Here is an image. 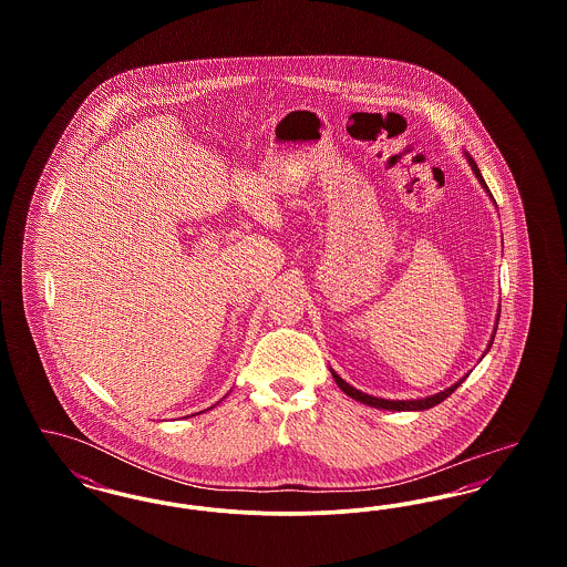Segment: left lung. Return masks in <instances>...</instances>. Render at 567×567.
I'll return each mask as SVG.
<instances>
[{"label": "left lung", "mask_w": 567, "mask_h": 567, "mask_svg": "<svg viewBox=\"0 0 567 567\" xmlns=\"http://www.w3.org/2000/svg\"><path fill=\"white\" fill-rule=\"evenodd\" d=\"M465 157H467V162L472 165V169H474V174H476V178L481 181V185L485 187L486 193L491 195V190L486 187L485 178H483V174H481V169H478V165L476 162L465 153ZM495 329H497V324H495ZM491 344H493V340H491ZM331 374H333V380L338 382V386L347 393V395H351L352 400H357V402H361V404L374 405V408H382V410H427V408H433L435 404H440V402H444L455 389H457L458 384L463 382V378L455 382L453 386H449L446 391H442V393H435L432 398H423V400H398V402H393V400H380V398H374V395H368V393H363V391H359V389H354L351 386L349 382H344L342 378L338 377L333 370H331Z\"/></svg>", "instance_id": "obj_1"}]
</instances>
